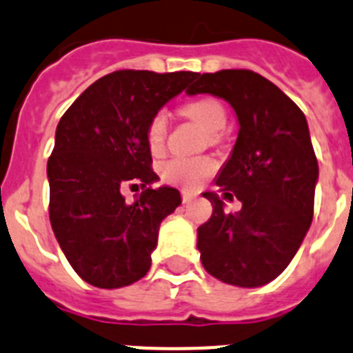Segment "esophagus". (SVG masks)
Returning a JSON list of instances; mask_svg holds the SVG:
<instances>
[{
    "mask_svg": "<svg viewBox=\"0 0 353 353\" xmlns=\"http://www.w3.org/2000/svg\"><path fill=\"white\" fill-rule=\"evenodd\" d=\"M196 198V194L191 193V191H182V202L183 203H189L191 200H194Z\"/></svg>",
    "mask_w": 353,
    "mask_h": 353,
    "instance_id": "esophagus-1",
    "label": "esophagus"
}]
</instances>
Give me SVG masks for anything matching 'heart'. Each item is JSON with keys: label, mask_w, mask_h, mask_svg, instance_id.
Returning a JSON list of instances; mask_svg holds the SVG:
<instances>
[{"label": "heart", "mask_w": 353, "mask_h": 353, "mask_svg": "<svg viewBox=\"0 0 353 353\" xmlns=\"http://www.w3.org/2000/svg\"><path fill=\"white\" fill-rule=\"evenodd\" d=\"M180 112L188 119L208 130L212 137H218L227 126V112L223 104L214 97H196L183 103ZM165 133L168 122L165 113L157 112L148 122L145 128V141L151 153H160L165 145ZM216 170L214 160L209 157H196V159H171L162 164L160 174L168 183H174L185 189L200 188L209 174Z\"/></svg>", "instance_id": "b5f03b06"}]
</instances>
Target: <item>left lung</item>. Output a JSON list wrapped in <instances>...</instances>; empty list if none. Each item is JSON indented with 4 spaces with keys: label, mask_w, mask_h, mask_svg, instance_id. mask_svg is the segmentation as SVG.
I'll list each match as a JSON object with an SVG mask.
<instances>
[{
    "label": "left lung",
    "mask_w": 353,
    "mask_h": 353,
    "mask_svg": "<svg viewBox=\"0 0 353 353\" xmlns=\"http://www.w3.org/2000/svg\"><path fill=\"white\" fill-rule=\"evenodd\" d=\"M188 93L225 99L240 122L216 193H203L212 203L211 218L198 227L203 269L236 287L269 283L292 261L312 223L319 168L307 119L292 99L252 70L202 74ZM220 194L238 197L241 211L223 212Z\"/></svg>",
    "instance_id": "8db88e82"
}]
</instances>
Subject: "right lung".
<instances>
[{
  "label": "right lung",
  "instance_id": "right-lung-1",
  "mask_svg": "<svg viewBox=\"0 0 353 353\" xmlns=\"http://www.w3.org/2000/svg\"><path fill=\"white\" fill-rule=\"evenodd\" d=\"M196 75L117 70L84 90L61 117L46 165L48 214L66 260L86 283L126 287L150 270L160 222L182 200L173 188H148L159 174L145 128ZM126 185L145 189L133 204L120 193Z\"/></svg>",
  "mask_w": 353,
  "mask_h": 353
}]
</instances>
